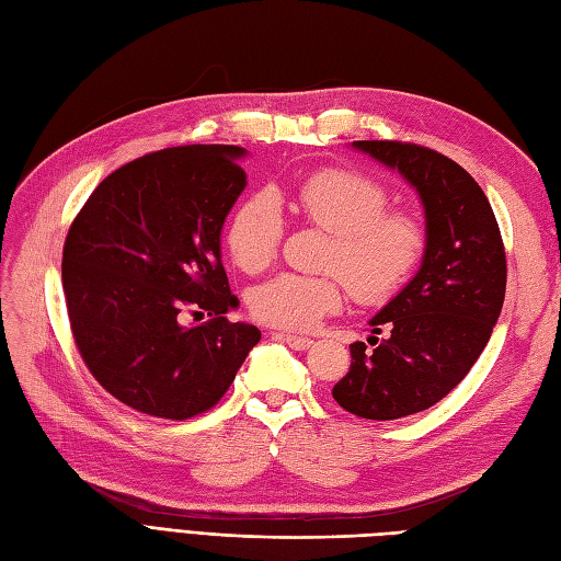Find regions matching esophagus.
<instances>
[{
  "mask_svg": "<svg viewBox=\"0 0 561 561\" xmlns=\"http://www.w3.org/2000/svg\"><path fill=\"white\" fill-rule=\"evenodd\" d=\"M271 339H276V342H283L287 346H293L295 351H307L311 348V339L309 336H297V334H285V332H274Z\"/></svg>",
  "mask_w": 561,
  "mask_h": 561,
  "instance_id": "1",
  "label": "esophagus"
}]
</instances>
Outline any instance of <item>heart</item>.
<instances>
[{"label":"heart","mask_w":561,"mask_h":561,"mask_svg":"<svg viewBox=\"0 0 561 561\" xmlns=\"http://www.w3.org/2000/svg\"><path fill=\"white\" fill-rule=\"evenodd\" d=\"M330 233L320 266L322 276L280 274L252 287V318L268 328L309 330L351 297L375 307L410 280L426 252V227L404 208H386V186L348 168H320L290 190L254 194L241 201L225 229V245L245 274H260L276 260L283 215L275 201Z\"/></svg>","instance_id":"1"}]
</instances>
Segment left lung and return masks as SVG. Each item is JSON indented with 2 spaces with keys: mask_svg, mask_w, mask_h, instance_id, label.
<instances>
[{
  "mask_svg": "<svg viewBox=\"0 0 561 561\" xmlns=\"http://www.w3.org/2000/svg\"><path fill=\"white\" fill-rule=\"evenodd\" d=\"M355 147L410 180L426 208L428 243L419 274L371 318L375 334L351 344V367L332 388L346 412L393 421L443 400L480 358L507 280L496 215L468 171L431 147L358 140Z\"/></svg>",
  "mask_w": 561,
  "mask_h": 561,
  "instance_id": "8db88e82",
  "label": "left lung"
}]
</instances>
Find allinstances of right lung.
I'll return each instance as SVG.
<instances>
[{"label":"right lung","mask_w":561,"mask_h":561,"mask_svg":"<svg viewBox=\"0 0 561 561\" xmlns=\"http://www.w3.org/2000/svg\"><path fill=\"white\" fill-rule=\"evenodd\" d=\"M236 145L159 149L95 186L62 245L72 339L130 410L184 421L222 400L260 330L227 320L219 231L245 186ZM210 314L203 327L181 320Z\"/></svg>","instance_id":"add662e5"}]
</instances>
